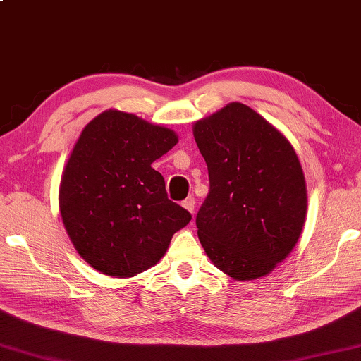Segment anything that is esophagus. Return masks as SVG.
<instances>
[{
	"instance_id": "1",
	"label": "esophagus",
	"mask_w": 361,
	"mask_h": 361,
	"mask_svg": "<svg viewBox=\"0 0 361 361\" xmlns=\"http://www.w3.org/2000/svg\"><path fill=\"white\" fill-rule=\"evenodd\" d=\"M182 207L185 208L187 211H190L191 214H195V207H196V200H195V197H192V196L187 197L185 200L182 202Z\"/></svg>"
}]
</instances>
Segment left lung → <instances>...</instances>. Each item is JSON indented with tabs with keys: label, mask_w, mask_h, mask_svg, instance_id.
Here are the masks:
<instances>
[{
	"label": "left lung",
	"mask_w": 361,
	"mask_h": 361,
	"mask_svg": "<svg viewBox=\"0 0 361 361\" xmlns=\"http://www.w3.org/2000/svg\"><path fill=\"white\" fill-rule=\"evenodd\" d=\"M192 135L209 176L196 217L202 247L237 282L268 276L305 226L306 182L294 147L242 102L196 121Z\"/></svg>",
	"instance_id": "left-lung-1"
}]
</instances>
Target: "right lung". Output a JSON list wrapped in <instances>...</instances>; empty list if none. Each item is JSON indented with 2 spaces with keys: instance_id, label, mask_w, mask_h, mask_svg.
Wrapping results in <instances>:
<instances>
[{
  "instance_id": "obj_1",
  "label": "right lung",
  "mask_w": 361,
  "mask_h": 361,
  "mask_svg": "<svg viewBox=\"0 0 361 361\" xmlns=\"http://www.w3.org/2000/svg\"><path fill=\"white\" fill-rule=\"evenodd\" d=\"M179 142L171 128L105 110L79 135L59 183V211L75 250L105 276L154 267L191 214L166 196L152 164Z\"/></svg>"
}]
</instances>
